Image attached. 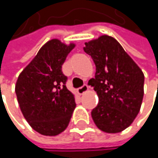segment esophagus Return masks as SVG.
<instances>
[{
    "instance_id": "34e87169",
    "label": "esophagus",
    "mask_w": 158,
    "mask_h": 158,
    "mask_svg": "<svg viewBox=\"0 0 158 158\" xmlns=\"http://www.w3.org/2000/svg\"><path fill=\"white\" fill-rule=\"evenodd\" d=\"M88 89H89V87H88V85H83L82 87H80L78 89V93L79 94H83L84 92H86V91H88Z\"/></svg>"
}]
</instances>
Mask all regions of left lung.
Returning <instances> with one entry per match:
<instances>
[{"mask_svg":"<svg viewBox=\"0 0 158 158\" xmlns=\"http://www.w3.org/2000/svg\"><path fill=\"white\" fill-rule=\"evenodd\" d=\"M84 51L96 66L94 87L99 103L91 111L96 126L116 134L129 127L137 116L143 97L144 76L120 43L109 35L85 43Z\"/></svg>","mask_w":158,"mask_h":158,"instance_id":"left-lung-1","label":"left lung"}]
</instances>
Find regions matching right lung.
<instances>
[{
  "label": "right lung",
  "mask_w": 158,
  "mask_h": 158,
  "mask_svg": "<svg viewBox=\"0 0 158 158\" xmlns=\"http://www.w3.org/2000/svg\"><path fill=\"white\" fill-rule=\"evenodd\" d=\"M75 46L49 40L16 81L21 111L30 126L43 135L55 136L65 131L76 107L74 94L67 89V77L62 72V65Z\"/></svg>",
  "instance_id": "1"
}]
</instances>
